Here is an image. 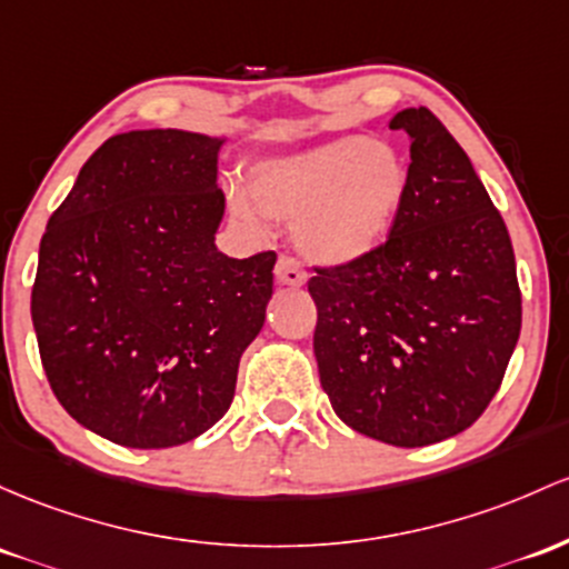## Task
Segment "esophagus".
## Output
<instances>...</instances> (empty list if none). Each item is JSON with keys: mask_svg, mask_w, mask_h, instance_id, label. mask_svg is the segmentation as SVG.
Wrapping results in <instances>:
<instances>
[{"mask_svg": "<svg viewBox=\"0 0 569 569\" xmlns=\"http://www.w3.org/2000/svg\"><path fill=\"white\" fill-rule=\"evenodd\" d=\"M274 280L283 286H305V280H308V272L302 270V267L297 264L291 256H280L278 264H274Z\"/></svg>", "mask_w": 569, "mask_h": 569, "instance_id": "34e87169", "label": "esophagus"}]
</instances>
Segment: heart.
<instances>
[{"label": "heart", "instance_id": "1", "mask_svg": "<svg viewBox=\"0 0 569 569\" xmlns=\"http://www.w3.org/2000/svg\"><path fill=\"white\" fill-rule=\"evenodd\" d=\"M264 216L295 223L297 248L321 264H356L395 232L410 193V161L395 142L348 134L270 156L248 170ZM248 213V202L234 197Z\"/></svg>", "mask_w": 569, "mask_h": 569}]
</instances>
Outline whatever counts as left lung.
I'll return each instance as SVG.
<instances>
[{"mask_svg": "<svg viewBox=\"0 0 569 569\" xmlns=\"http://www.w3.org/2000/svg\"><path fill=\"white\" fill-rule=\"evenodd\" d=\"M410 193L378 253L321 267L318 376L342 423L399 448L465 432L489 408L521 332L508 227L440 118L405 108Z\"/></svg>", "mask_w": 569, "mask_h": 569, "instance_id": "obj_1", "label": "left lung"}]
</instances>
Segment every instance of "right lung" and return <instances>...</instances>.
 Instances as JSON below:
<instances>
[{"label": "right lung", "mask_w": 569, "mask_h": 569, "mask_svg": "<svg viewBox=\"0 0 569 569\" xmlns=\"http://www.w3.org/2000/svg\"><path fill=\"white\" fill-rule=\"evenodd\" d=\"M227 137L137 129L104 140L40 242L31 321L61 408L127 448L208 432L264 327L274 253L216 248Z\"/></svg>", "instance_id": "obj_1"}]
</instances>
